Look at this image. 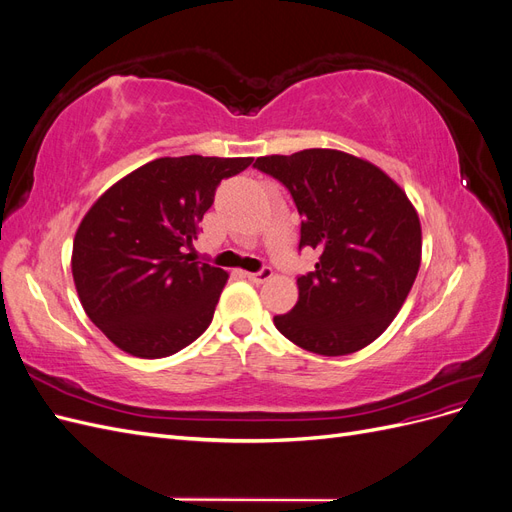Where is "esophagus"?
I'll list each match as a JSON object with an SVG mask.
<instances>
[{
    "label": "esophagus",
    "instance_id": "esophagus-1",
    "mask_svg": "<svg viewBox=\"0 0 512 512\" xmlns=\"http://www.w3.org/2000/svg\"><path fill=\"white\" fill-rule=\"evenodd\" d=\"M245 277L252 284H265L267 280H271V277H273V271H271V267H265V269H260L258 273H245Z\"/></svg>",
    "mask_w": 512,
    "mask_h": 512
}]
</instances>
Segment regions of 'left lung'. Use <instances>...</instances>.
Returning <instances> with one entry per match:
<instances>
[{
  "mask_svg": "<svg viewBox=\"0 0 512 512\" xmlns=\"http://www.w3.org/2000/svg\"><path fill=\"white\" fill-rule=\"evenodd\" d=\"M254 168L290 192L303 247L320 252L297 277L299 301L275 316L292 344L344 356L380 337L421 267V222L406 192L378 166L337 149L258 158Z\"/></svg>",
  "mask_w": 512,
  "mask_h": 512,
  "instance_id": "1",
  "label": "left lung"
}]
</instances>
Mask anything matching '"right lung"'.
<instances>
[{
  "mask_svg": "<svg viewBox=\"0 0 512 512\" xmlns=\"http://www.w3.org/2000/svg\"><path fill=\"white\" fill-rule=\"evenodd\" d=\"M254 158H158L108 188L72 245V277L85 314L141 359L190 346L213 320L228 273L194 262L198 224L222 179Z\"/></svg>",
  "mask_w": 512,
  "mask_h": 512,
  "instance_id": "add662e5",
  "label": "right lung"
}]
</instances>
